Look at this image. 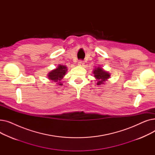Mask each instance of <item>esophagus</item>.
<instances>
[{
    "label": "esophagus",
    "instance_id": "34e87169",
    "mask_svg": "<svg viewBox=\"0 0 155 155\" xmlns=\"http://www.w3.org/2000/svg\"><path fill=\"white\" fill-rule=\"evenodd\" d=\"M78 64L79 65V66H80V67H84V65H85V63H84V61L80 60V61H79L78 62Z\"/></svg>",
    "mask_w": 155,
    "mask_h": 155
}]
</instances>
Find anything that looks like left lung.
Segmentation results:
<instances>
[{
    "mask_svg": "<svg viewBox=\"0 0 155 155\" xmlns=\"http://www.w3.org/2000/svg\"><path fill=\"white\" fill-rule=\"evenodd\" d=\"M93 74L96 79L97 85H102L105 84V82L110 77V73L108 71L104 70L102 67H97L94 69Z\"/></svg>",
    "mask_w": 155,
    "mask_h": 155,
    "instance_id": "left-lung-1",
    "label": "left lung"
}]
</instances>
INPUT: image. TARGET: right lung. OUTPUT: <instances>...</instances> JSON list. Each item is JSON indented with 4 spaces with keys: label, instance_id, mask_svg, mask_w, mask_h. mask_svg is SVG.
I'll use <instances>...</instances> for the list:
<instances>
[{
    "label": "right lung",
    "instance_id": "1",
    "mask_svg": "<svg viewBox=\"0 0 155 155\" xmlns=\"http://www.w3.org/2000/svg\"><path fill=\"white\" fill-rule=\"evenodd\" d=\"M68 69L67 67L63 64H59L56 68L51 70L48 73V77L49 80L56 82L57 85H63L61 80L63 79L64 76L66 75Z\"/></svg>",
    "mask_w": 155,
    "mask_h": 155
}]
</instances>
